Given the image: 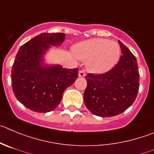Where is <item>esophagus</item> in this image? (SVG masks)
Here are the masks:
<instances>
[{
    "label": "esophagus",
    "mask_w": 154,
    "mask_h": 154,
    "mask_svg": "<svg viewBox=\"0 0 154 154\" xmlns=\"http://www.w3.org/2000/svg\"><path fill=\"white\" fill-rule=\"evenodd\" d=\"M78 75L79 77H84L86 76V72L84 70H80L78 73Z\"/></svg>",
    "instance_id": "1"
}]
</instances>
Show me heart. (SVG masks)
<instances>
[{"label": "heart", "instance_id": "1", "mask_svg": "<svg viewBox=\"0 0 154 154\" xmlns=\"http://www.w3.org/2000/svg\"><path fill=\"white\" fill-rule=\"evenodd\" d=\"M74 52L80 59H88L87 67L91 71L102 74L117 64L121 55V48L116 42L95 38L76 45Z\"/></svg>", "mask_w": 154, "mask_h": 154}]
</instances>
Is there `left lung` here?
<instances>
[{
  "label": "left lung",
  "instance_id": "8db88e82",
  "mask_svg": "<svg viewBox=\"0 0 154 154\" xmlns=\"http://www.w3.org/2000/svg\"><path fill=\"white\" fill-rule=\"evenodd\" d=\"M122 55L117 64L104 74H88L84 100L93 115L112 117L122 113L135 100L139 90L140 74L137 59L119 41Z\"/></svg>",
  "mask_w": 154,
  "mask_h": 154
}]
</instances>
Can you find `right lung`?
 Instances as JSON below:
<instances>
[{
    "instance_id": "obj_1",
    "label": "right lung",
    "mask_w": 154,
    "mask_h": 154,
    "mask_svg": "<svg viewBox=\"0 0 154 154\" xmlns=\"http://www.w3.org/2000/svg\"><path fill=\"white\" fill-rule=\"evenodd\" d=\"M65 38L61 32H43L23 45L11 70L16 98L36 112H48L61 103L64 90L78 77V69L61 66L42 67V54L50 45H58Z\"/></svg>"
}]
</instances>
